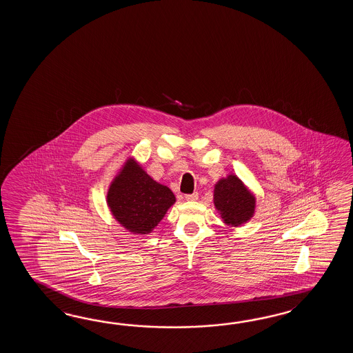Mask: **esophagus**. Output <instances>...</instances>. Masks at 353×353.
I'll use <instances>...</instances> for the list:
<instances>
[{"label":"esophagus","mask_w":353,"mask_h":353,"mask_svg":"<svg viewBox=\"0 0 353 353\" xmlns=\"http://www.w3.org/2000/svg\"><path fill=\"white\" fill-rule=\"evenodd\" d=\"M185 199H187V201H196V199H198V193L194 192V193H192V194H185Z\"/></svg>","instance_id":"obj_1"}]
</instances>
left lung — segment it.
<instances>
[{
	"instance_id": "left-lung-1",
	"label": "left lung",
	"mask_w": 353,
	"mask_h": 353,
	"mask_svg": "<svg viewBox=\"0 0 353 353\" xmlns=\"http://www.w3.org/2000/svg\"><path fill=\"white\" fill-rule=\"evenodd\" d=\"M214 205L227 225H240L252 217L255 196L236 175H230L216 184Z\"/></svg>"
}]
</instances>
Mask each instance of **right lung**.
I'll return each mask as SVG.
<instances>
[{
	"label": "right lung",
	"instance_id": "1",
	"mask_svg": "<svg viewBox=\"0 0 353 353\" xmlns=\"http://www.w3.org/2000/svg\"><path fill=\"white\" fill-rule=\"evenodd\" d=\"M174 202L173 192L151 179L134 160L123 166L107 194L114 218L128 231L140 234L152 231Z\"/></svg>",
	"mask_w": 353,
	"mask_h": 353
}]
</instances>
